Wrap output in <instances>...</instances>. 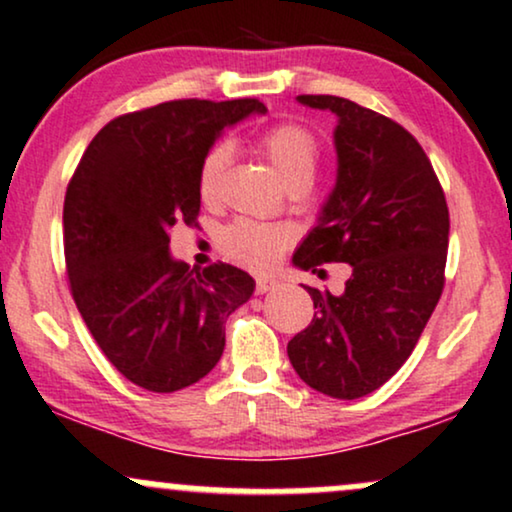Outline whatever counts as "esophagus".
I'll use <instances>...</instances> for the list:
<instances>
[{"mask_svg":"<svg viewBox=\"0 0 512 512\" xmlns=\"http://www.w3.org/2000/svg\"><path fill=\"white\" fill-rule=\"evenodd\" d=\"M277 285L273 277H256V294H266Z\"/></svg>","mask_w":512,"mask_h":512,"instance_id":"esophagus-1","label":"esophagus"}]
</instances>
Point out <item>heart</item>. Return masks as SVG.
I'll list each match as a JSON object with an SVG mask.
<instances>
[{
  "instance_id": "b5f03b06",
  "label": "heart",
  "mask_w": 512,
  "mask_h": 512,
  "mask_svg": "<svg viewBox=\"0 0 512 512\" xmlns=\"http://www.w3.org/2000/svg\"><path fill=\"white\" fill-rule=\"evenodd\" d=\"M263 149L270 166L280 175L282 182H292L296 178H311L315 175L320 159L318 140L311 130L301 128L296 123L277 125L268 130L263 137ZM232 159V144L216 142L206 151L204 161L199 168V192L204 199H211L216 194L220 175ZM292 239V232L287 227L261 225L251 220H237L230 227H225L220 235V246L225 254H230L235 261L251 268H268L273 266L275 258L285 249Z\"/></svg>"
}]
</instances>
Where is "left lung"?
Listing matches in <instances>:
<instances>
[{
	"instance_id": "obj_1",
	"label": "left lung",
	"mask_w": 512,
	"mask_h": 512,
	"mask_svg": "<svg viewBox=\"0 0 512 512\" xmlns=\"http://www.w3.org/2000/svg\"><path fill=\"white\" fill-rule=\"evenodd\" d=\"M296 102L337 116V180L292 263H349L342 294L308 287L313 320L287 344L296 375L361 399L408 361L444 289L449 206L427 154L399 123L332 94Z\"/></svg>"
}]
</instances>
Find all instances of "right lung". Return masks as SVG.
<instances>
[{
    "mask_svg": "<svg viewBox=\"0 0 512 512\" xmlns=\"http://www.w3.org/2000/svg\"><path fill=\"white\" fill-rule=\"evenodd\" d=\"M258 99H178L113 118L94 135L63 201V251L75 306L104 356L137 387L199 382L225 349V320L254 294L235 266L189 270L170 227L199 216L206 151Z\"/></svg>",
    "mask_w": 512,
    "mask_h": 512,
    "instance_id": "add662e5",
    "label": "right lung"
}]
</instances>
